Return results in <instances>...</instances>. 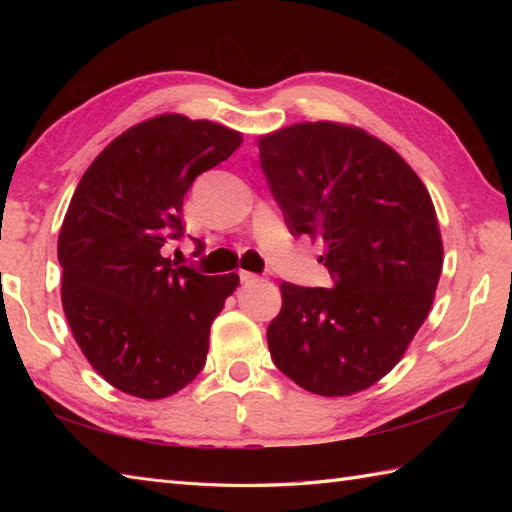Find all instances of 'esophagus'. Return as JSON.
Returning a JSON list of instances; mask_svg holds the SVG:
<instances>
[{"instance_id": "esophagus-1", "label": "esophagus", "mask_w": 512, "mask_h": 512, "mask_svg": "<svg viewBox=\"0 0 512 512\" xmlns=\"http://www.w3.org/2000/svg\"><path fill=\"white\" fill-rule=\"evenodd\" d=\"M239 279H242V284H253V281H257L259 277L255 273H248V270H242V273H239Z\"/></svg>"}]
</instances>
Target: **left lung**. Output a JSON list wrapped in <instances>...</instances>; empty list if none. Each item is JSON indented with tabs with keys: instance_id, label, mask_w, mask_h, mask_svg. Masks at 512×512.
I'll list each match as a JSON object with an SVG mask.
<instances>
[{
	"instance_id": "1",
	"label": "left lung",
	"mask_w": 512,
	"mask_h": 512,
	"mask_svg": "<svg viewBox=\"0 0 512 512\" xmlns=\"http://www.w3.org/2000/svg\"><path fill=\"white\" fill-rule=\"evenodd\" d=\"M257 145L290 233L323 242L334 281L279 286L270 356L312 394L352 396L396 367L431 310L444 259L431 195L361 127L297 123Z\"/></svg>"
}]
</instances>
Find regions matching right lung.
<instances>
[{
	"mask_svg": "<svg viewBox=\"0 0 512 512\" xmlns=\"http://www.w3.org/2000/svg\"><path fill=\"white\" fill-rule=\"evenodd\" d=\"M239 145L235 129L160 114L114 138L72 195L57 246L63 312L90 365L129 396L167 398L206 363L239 277L200 275L162 246L184 231L193 180Z\"/></svg>",
	"mask_w": 512,
	"mask_h": 512,
	"instance_id": "1",
	"label": "right lung"
}]
</instances>
